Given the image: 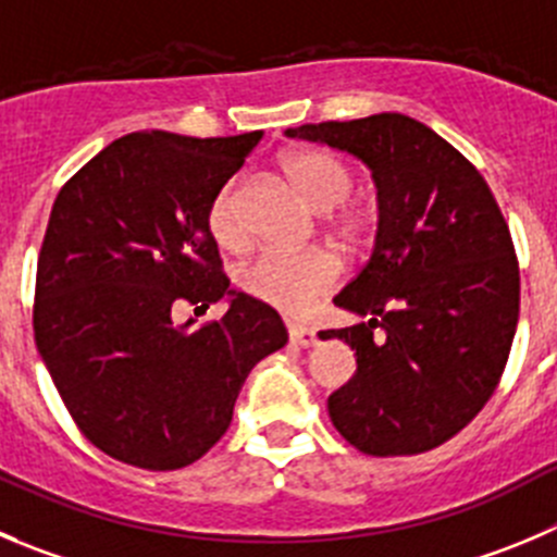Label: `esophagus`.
Returning a JSON list of instances; mask_svg holds the SVG:
<instances>
[{
    "instance_id": "esophagus-1",
    "label": "esophagus",
    "mask_w": 557,
    "mask_h": 557,
    "mask_svg": "<svg viewBox=\"0 0 557 557\" xmlns=\"http://www.w3.org/2000/svg\"><path fill=\"white\" fill-rule=\"evenodd\" d=\"M289 342L298 344V347H314L317 333L306 325H289Z\"/></svg>"
}]
</instances>
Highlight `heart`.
Here are the masks:
<instances>
[{
	"mask_svg": "<svg viewBox=\"0 0 557 557\" xmlns=\"http://www.w3.org/2000/svg\"><path fill=\"white\" fill-rule=\"evenodd\" d=\"M284 174L317 213H331L347 202L352 194V174L333 156L320 150H295L284 156ZM363 219L358 213H342L336 230L344 237H352L361 230ZM208 230L213 240L224 248H240L246 243V226L240 215V183L226 180L208 208ZM338 264L327 251L278 253L264 251L237 270V287L248 298L264 306H273L287 314H304L320 295L333 287Z\"/></svg>",
	"mask_w": 557,
	"mask_h": 557,
	"instance_id": "obj_1",
	"label": "heart"
}]
</instances>
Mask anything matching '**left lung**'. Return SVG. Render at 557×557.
I'll list each match as a JSON object with an SVG mask.
<instances>
[{
	"instance_id": "8db88e82",
	"label": "left lung",
	"mask_w": 557,
	"mask_h": 557,
	"mask_svg": "<svg viewBox=\"0 0 557 557\" xmlns=\"http://www.w3.org/2000/svg\"><path fill=\"white\" fill-rule=\"evenodd\" d=\"M284 134L349 152L377 188L372 257L333 298L361 320L320 331L358 363L327 396L333 426L369 457L432 451L479 416L506 369L520 317L506 219L479 169L407 114Z\"/></svg>"
}]
</instances>
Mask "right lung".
<instances>
[{"label": "right lung", "mask_w": 557, "mask_h": 557, "mask_svg": "<svg viewBox=\"0 0 557 557\" xmlns=\"http://www.w3.org/2000/svg\"><path fill=\"white\" fill-rule=\"evenodd\" d=\"M259 139L128 134L84 163L51 208L37 352L84 437L120 462H196L230 429L248 372L287 344L275 309L230 289L208 230L210 199ZM224 297L221 321L173 325L180 302Z\"/></svg>", "instance_id": "obj_1"}]
</instances>
